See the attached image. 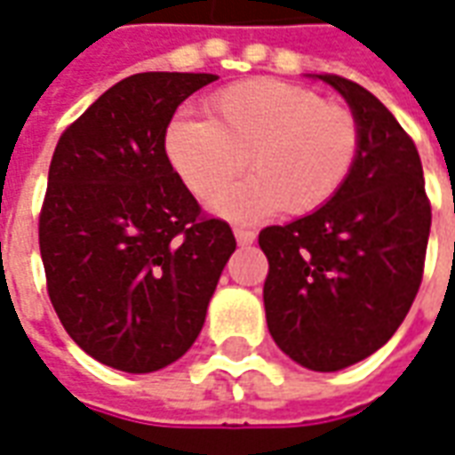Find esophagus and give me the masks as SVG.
<instances>
[{
    "label": "esophagus",
    "instance_id": "esophagus-1",
    "mask_svg": "<svg viewBox=\"0 0 455 455\" xmlns=\"http://www.w3.org/2000/svg\"><path fill=\"white\" fill-rule=\"evenodd\" d=\"M235 237H237V244H251V242L257 240V232L247 230V228H235Z\"/></svg>",
    "mask_w": 455,
    "mask_h": 455
}]
</instances>
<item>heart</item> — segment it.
I'll return each mask as SVG.
<instances>
[{"label":"heart","mask_w":455,"mask_h":455,"mask_svg":"<svg viewBox=\"0 0 455 455\" xmlns=\"http://www.w3.org/2000/svg\"><path fill=\"white\" fill-rule=\"evenodd\" d=\"M208 118L179 116L167 131V155L188 191L213 198L242 169L257 172L213 201L232 220H257L283 208L307 215L339 194L361 152L351 108L327 104L315 89L257 77L220 89Z\"/></svg>","instance_id":"obj_1"}]
</instances>
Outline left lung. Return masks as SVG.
<instances>
[{
    "label": "left lung",
    "mask_w": 455,
    "mask_h": 455,
    "mask_svg": "<svg viewBox=\"0 0 455 455\" xmlns=\"http://www.w3.org/2000/svg\"><path fill=\"white\" fill-rule=\"evenodd\" d=\"M317 77L359 118L356 167L320 211L264 228L259 247L268 332L300 366L327 373L371 356L403 324L422 283L432 204L395 116L351 79Z\"/></svg>",
    "instance_id": "8db88e82"
}]
</instances>
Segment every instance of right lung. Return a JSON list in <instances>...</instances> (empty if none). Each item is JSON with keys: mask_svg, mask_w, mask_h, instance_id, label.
Returning a JSON list of instances; mask_svg holds the SVG:
<instances>
[{"mask_svg": "<svg viewBox=\"0 0 455 455\" xmlns=\"http://www.w3.org/2000/svg\"><path fill=\"white\" fill-rule=\"evenodd\" d=\"M205 72L121 79L69 123L52 152L38 218L48 296L89 356L150 373L184 356L237 247L201 211L167 157L179 104Z\"/></svg>", "mask_w": 455, "mask_h": 455, "instance_id": "right-lung-1", "label": "right lung"}]
</instances>
